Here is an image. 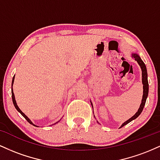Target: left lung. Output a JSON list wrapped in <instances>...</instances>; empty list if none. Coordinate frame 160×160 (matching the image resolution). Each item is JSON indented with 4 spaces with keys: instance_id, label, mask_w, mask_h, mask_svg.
<instances>
[{
    "instance_id": "obj_1",
    "label": "left lung",
    "mask_w": 160,
    "mask_h": 160,
    "mask_svg": "<svg viewBox=\"0 0 160 160\" xmlns=\"http://www.w3.org/2000/svg\"><path fill=\"white\" fill-rule=\"evenodd\" d=\"M132 57L135 58V61H137L138 63V65H140L141 71H142V83H143V89H144V90H143V96H142V100H141V103L140 104V107H139V109L138 110V112H136V113H135L133 117H132L131 118L128 119L127 121H126V122H123L122 126H120V128L122 127V126H126V124H128V122H130L131 121L135 120V119H136L137 117L141 114V113L142 112L143 109H144L145 103H146V100L148 95V90H149V85H148V72H147L146 65H145L144 62L141 60L140 56H139L138 54H136V53H132ZM91 104L92 106V104L91 103Z\"/></svg>"
}]
</instances>
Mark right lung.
<instances>
[{
    "mask_svg": "<svg viewBox=\"0 0 160 160\" xmlns=\"http://www.w3.org/2000/svg\"><path fill=\"white\" fill-rule=\"evenodd\" d=\"M14 79H15V76L13 77V78H12V90H11V92H12V102H13V104H14V106H15V108H16V109L20 113H21L22 115L24 117H25V120H26L28 122H29V123L30 124H32V125H33V126H36V125H34V123H33V122H32V121H31V120L30 119L28 118V117H27L26 115L25 114V113H23L22 111H21V110L19 109V108L18 107V105H17V104H16V99H15V95H14V93H13V90H12V85H13V82H14ZM56 122V123H57Z\"/></svg>",
    "mask_w": 160,
    "mask_h": 160,
    "instance_id": "right-lung-1",
    "label": "right lung"
}]
</instances>
